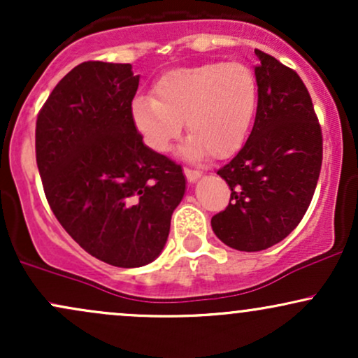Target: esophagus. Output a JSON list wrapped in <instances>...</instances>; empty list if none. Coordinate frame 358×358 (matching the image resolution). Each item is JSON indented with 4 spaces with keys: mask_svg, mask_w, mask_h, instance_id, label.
<instances>
[{
    "mask_svg": "<svg viewBox=\"0 0 358 358\" xmlns=\"http://www.w3.org/2000/svg\"><path fill=\"white\" fill-rule=\"evenodd\" d=\"M185 176H187L188 182L195 183L196 180H199L200 176H202V173H200V171H196V170H190V168H185Z\"/></svg>",
    "mask_w": 358,
    "mask_h": 358,
    "instance_id": "34e87169",
    "label": "esophagus"
}]
</instances>
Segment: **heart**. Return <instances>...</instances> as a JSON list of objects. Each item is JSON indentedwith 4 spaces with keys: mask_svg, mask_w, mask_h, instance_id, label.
Returning a JSON list of instances; mask_svg holds the SVG:
<instances>
[{
    "mask_svg": "<svg viewBox=\"0 0 358 358\" xmlns=\"http://www.w3.org/2000/svg\"><path fill=\"white\" fill-rule=\"evenodd\" d=\"M257 108V82L241 62H207L163 73L151 97H136L131 117L145 145L170 151L182 133L187 158H227L244 145Z\"/></svg>",
    "mask_w": 358,
    "mask_h": 358,
    "instance_id": "heart-1",
    "label": "heart"
}]
</instances>
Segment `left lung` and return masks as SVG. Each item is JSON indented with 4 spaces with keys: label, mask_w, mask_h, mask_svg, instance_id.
I'll return each instance as SVG.
<instances>
[{
    "label": "left lung",
    "mask_w": 358,
    "mask_h": 358,
    "mask_svg": "<svg viewBox=\"0 0 358 358\" xmlns=\"http://www.w3.org/2000/svg\"><path fill=\"white\" fill-rule=\"evenodd\" d=\"M256 121L248 141L220 175L231 202L212 217L215 236L229 248L256 252L281 242L301 222L322 170V127L299 76L254 50Z\"/></svg>",
    "instance_id": "1"
}]
</instances>
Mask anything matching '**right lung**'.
<instances>
[{
  "mask_svg": "<svg viewBox=\"0 0 358 358\" xmlns=\"http://www.w3.org/2000/svg\"><path fill=\"white\" fill-rule=\"evenodd\" d=\"M139 85L131 64L84 62L62 79L36 119V165L52 212L90 256L141 268L162 254L185 175L143 143L131 117Z\"/></svg>",
  "mask_w": 358,
  "mask_h": 358,
  "instance_id": "add662e5",
  "label": "right lung"
}]
</instances>
